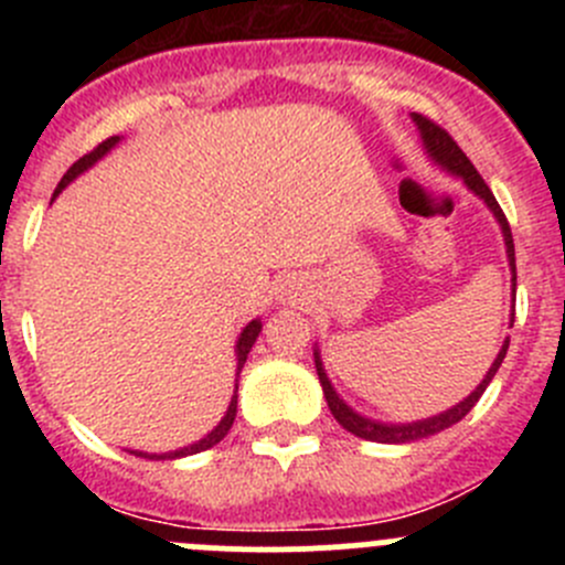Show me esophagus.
<instances>
[{
    "instance_id": "esophagus-1",
    "label": "esophagus",
    "mask_w": 565,
    "mask_h": 565,
    "mask_svg": "<svg viewBox=\"0 0 565 565\" xmlns=\"http://www.w3.org/2000/svg\"><path fill=\"white\" fill-rule=\"evenodd\" d=\"M295 295H292V284H284V289H281V300H292Z\"/></svg>"
}]
</instances>
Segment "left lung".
<instances>
[{
	"label": "left lung",
	"instance_id": "1",
	"mask_svg": "<svg viewBox=\"0 0 565 565\" xmlns=\"http://www.w3.org/2000/svg\"><path fill=\"white\" fill-rule=\"evenodd\" d=\"M413 122L418 125L420 130V139H424V147L426 152H429L431 161L437 163V167H443L446 172L457 174L465 180V185L470 188L476 196H481L483 202H487V207L492 210L494 218H498L500 230H503V241H505V254H509V267H511V289L516 292V259H514V237H511V226L509 221H505V213L500 210L498 199H494V193L489 191V185L483 182V177L476 172V167L470 163V158L461 152V147L457 141L448 136V130H443L440 125L431 122L429 117H424V114H415L413 111ZM511 324H514V311H511ZM505 352H509V339L503 341V347H500L498 358H494V363L489 366L487 377L481 380V385H478L476 391L470 393V396L465 398V402L454 404L451 409H446V413L440 415H431V418H424V420H413V424H380V420H372V418H363V415H358L355 409L347 407L344 398L335 393L333 385H330L328 374H324V366H322V358H319V350L315 347V366H317V374H319V383H322V393H324V402H328L330 413H333V418L339 420L341 426H344L347 431H352L355 437H363V440H372V443H393V446H398V443H415V440H424V437H431L437 435V431L448 429V426L459 424L461 418H465L467 413H470L472 407H476L478 398L483 396V391H487V385L492 383V377L498 374L500 363H503Z\"/></svg>",
	"mask_w": 565,
	"mask_h": 565
}]
</instances>
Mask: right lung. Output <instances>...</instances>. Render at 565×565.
<instances>
[{"mask_svg": "<svg viewBox=\"0 0 565 565\" xmlns=\"http://www.w3.org/2000/svg\"><path fill=\"white\" fill-rule=\"evenodd\" d=\"M117 141H119V136H111V139L100 141V145L95 147L93 152H87V156H84V158H78V161L73 163L71 169H67L65 177H62L60 185H56L54 199L60 196L62 191H65L67 182H73V180H76L78 174L87 172V169L93 167L95 161H100V158H104L106 152L111 150L114 145H117ZM259 330H262V322H259V319H250V322L246 324V328H243L241 339H237V347H235V352H237V377H241L243 363H246V358H248L250 347H254L256 335H259ZM235 415H237V380H235V396H232L230 409H226V415H224V418H221V424L215 426V429L210 431V435H204L202 440H196V443H193V446H185V448H180V451H169V454H147V451H130V454H134V457H141V459H180V457H191V454H199V451H207V448H213L215 443L224 440L226 431H230V429H232V424H235Z\"/></svg>", "mask_w": 565, "mask_h": 565, "instance_id": "right-lung-1", "label": "right lung"}]
</instances>
